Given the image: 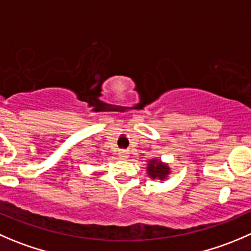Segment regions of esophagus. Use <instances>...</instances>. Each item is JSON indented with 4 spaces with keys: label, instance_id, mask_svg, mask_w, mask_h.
<instances>
[{
    "label": "esophagus",
    "instance_id": "34e87169",
    "mask_svg": "<svg viewBox=\"0 0 251 251\" xmlns=\"http://www.w3.org/2000/svg\"><path fill=\"white\" fill-rule=\"evenodd\" d=\"M119 157H120L121 159H127V158L130 157V153H128L127 151H120V152H119Z\"/></svg>",
    "mask_w": 251,
    "mask_h": 251
}]
</instances>
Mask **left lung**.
<instances>
[{"label":"left lung","instance_id":"1","mask_svg":"<svg viewBox=\"0 0 251 251\" xmlns=\"http://www.w3.org/2000/svg\"><path fill=\"white\" fill-rule=\"evenodd\" d=\"M147 174L151 179H157L160 181H164L169 177L172 169H170L169 164L168 163L162 162L159 158H152V159L147 160Z\"/></svg>","mask_w":251,"mask_h":251}]
</instances>
